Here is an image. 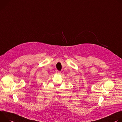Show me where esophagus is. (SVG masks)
<instances>
[{"mask_svg":"<svg viewBox=\"0 0 122 122\" xmlns=\"http://www.w3.org/2000/svg\"><path fill=\"white\" fill-rule=\"evenodd\" d=\"M56 73H57V74H60L61 73V72L60 71H59L57 70V71H56Z\"/></svg>","mask_w":122,"mask_h":122,"instance_id":"34e87169","label":"esophagus"}]
</instances>
